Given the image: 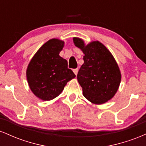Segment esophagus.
<instances>
[{"mask_svg": "<svg viewBox=\"0 0 146 146\" xmlns=\"http://www.w3.org/2000/svg\"><path fill=\"white\" fill-rule=\"evenodd\" d=\"M78 68H75V69H73V72H74V73L75 75H77V74H78Z\"/></svg>", "mask_w": 146, "mask_h": 146, "instance_id": "obj_1", "label": "esophagus"}]
</instances>
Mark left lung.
<instances>
[{
    "mask_svg": "<svg viewBox=\"0 0 146 146\" xmlns=\"http://www.w3.org/2000/svg\"><path fill=\"white\" fill-rule=\"evenodd\" d=\"M73 42L84 53V64L77 75L84 96L93 104L105 103L115 95L121 82L116 61L100 42H93L86 46L78 38H73Z\"/></svg>",
    "mask_w": 146,
    "mask_h": 146,
    "instance_id": "8db88e82",
    "label": "left lung"
}]
</instances>
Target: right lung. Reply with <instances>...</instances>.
<instances>
[{"label": "right lung", "mask_w": 146, "mask_h": 146, "mask_svg": "<svg viewBox=\"0 0 146 146\" xmlns=\"http://www.w3.org/2000/svg\"><path fill=\"white\" fill-rule=\"evenodd\" d=\"M64 44L58 39L46 42L28 65L27 78L30 88L44 101L58 96L66 83L75 77L73 71L68 68L66 60L59 56Z\"/></svg>", "instance_id": "right-lung-1"}]
</instances>
